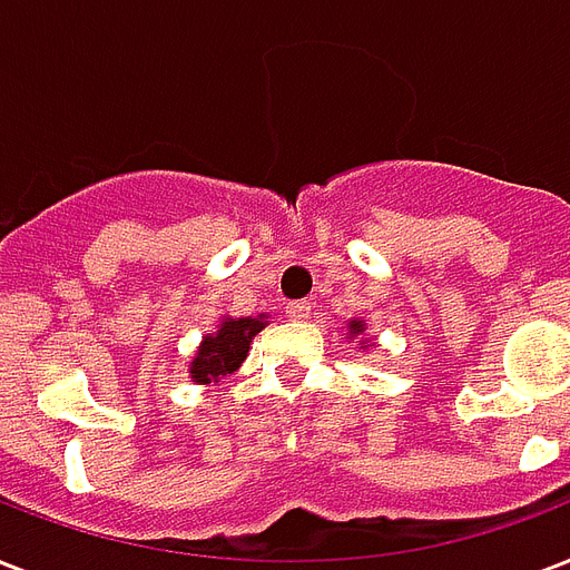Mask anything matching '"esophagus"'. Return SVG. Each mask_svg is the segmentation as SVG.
I'll list each match as a JSON object with an SVG mask.
<instances>
[{
  "label": "esophagus",
  "instance_id": "34e87169",
  "mask_svg": "<svg viewBox=\"0 0 570 570\" xmlns=\"http://www.w3.org/2000/svg\"><path fill=\"white\" fill-rule=\"evenodd\" d=\"M285 315H288L291 321H306V317L312 315V303H308V299H297V303H288V306H285Z\"/></svg>",
  "mask_w": 570,
  "mask_h": 570
}]
</instances>
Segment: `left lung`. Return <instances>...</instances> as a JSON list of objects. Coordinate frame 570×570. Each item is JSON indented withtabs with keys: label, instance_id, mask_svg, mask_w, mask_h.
Masks as SVG:
<instances>
[{
	"label": "left lung",
	"instance_id": "obj_1",
	"mask_svg": "<svg viewBox=\"0 0 570 570\" xmlns=\"http://www.w3.org/2000/svg\"><path fill=\"white\" fill-rule=\"evenodd\" d=\"M363 333H365V321H360V317L347 324V335H351V338H356V335H363ZM360 345L368 347V342H360Z\"/></svg>",
	"mask_w": 570,
	"mask_h": 570
}]
</instances>
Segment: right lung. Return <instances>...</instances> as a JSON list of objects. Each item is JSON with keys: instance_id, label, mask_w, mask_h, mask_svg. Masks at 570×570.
<instances>
[{"instance_id": "right-lung-1", "label": "right lung", "mask_w": 570, "mask_h": 570, "mask_svg": "<svg viewBox=\"0 0 570 570\" xmlns=\"http://www.w3.org/2000/svg\"><path fill=\"white\" fill-rule=\"evenodd\" d=\"M264 315L258 317H223L216 333H207L198 345L189 377L193 383H219L225 374H235L249 354L253 335L264 330Z\"/></svg>"}]
</instances>
